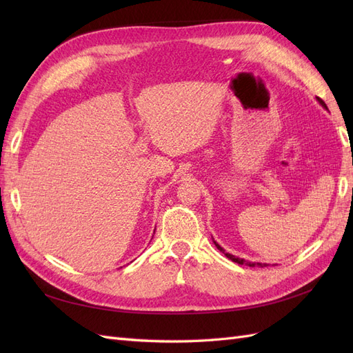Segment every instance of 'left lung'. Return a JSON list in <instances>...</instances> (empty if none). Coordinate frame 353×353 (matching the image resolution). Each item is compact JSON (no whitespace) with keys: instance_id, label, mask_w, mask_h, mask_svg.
<instances>
[{"instance_id":"8db88e82","label":"left lung","mask_w":353,"mask_h":353,"mask_svg":"<svg viewBox=\"0 0 353 353\" xmlns=\"http://www.w3.org/2000/svg\"><path fill=\"white\" fill-rule=\"evenodd\" d=\"M316 100L319 101V104L323 105V108H325V109H327L325 103H324L321 99H318V97H316ZM213 243H215V245H216V248H218V250H221L223 254H225L228 259H231L232 262H236V263H239V265H248V266H261V268H263V266H268V265H266V263H261V262H249V261H244V259H241V258H237V256H234V254H231V253H227L225 250H223V249L221 248V245H219L216 241H213Z\"/></svg>"}]
</instances>
